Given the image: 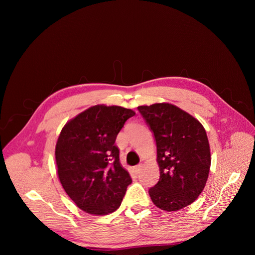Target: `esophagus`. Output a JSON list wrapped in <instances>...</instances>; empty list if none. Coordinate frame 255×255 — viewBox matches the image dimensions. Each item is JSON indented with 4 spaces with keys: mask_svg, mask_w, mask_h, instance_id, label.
Returning <instances> with one entry per match:
<instances>
[{
    "mask_svg": "<svg viewBox=\"0 0 255 255\" xmlns=\"http://www.w3.org/2000/svg\"><path fill=\"white\" fill-rule=\"evenodd\" d=\"M141 168H142V165H141V164H138V165H136V166L134 167V170H135L136 173H139L140 170H141Z\"/></svg>",
    "mask_w": 255,
    "mask_h": 255,
    "instance_id": "34e87169",
    "label": "esophagus"
}]
</instances>
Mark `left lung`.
<instances>
[{"label":"left lung","instance_id":"obj_1","mask_svg":"<svg viewBox=\"0 0 255 255\" xmlns=\"http://www.w3.org/2000/svg\"><path fill=\"white\" fill-rule=\"evenodd\" d=\"M156 142L159 181L149 189L152 202L172 212L201 194L211 167L206 132L197 119L169 103L139 106Z\"/></svg>","mask_w":255,"mask_h":255}]
</instances>
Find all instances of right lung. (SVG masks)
Segmentation results:
<instances>
[{
  "instance_id": "1",
  "label": "right lung",
  "mask_w": 255,
  "mask_h": 255,
  "mask_svg": "<svg viewBox=\"0 0 255 255\" xmlns=\"http://www.w3.org/2000/svg\"><path fill=\"white\" fill-rule=\"evenodd\" d=\"M134 115L125 107L96 105L61 129L55 149L59 181L67 195L86 213L115 212L132 183L120 164L115 141Z\"/></svg>"
}]
</instances>
